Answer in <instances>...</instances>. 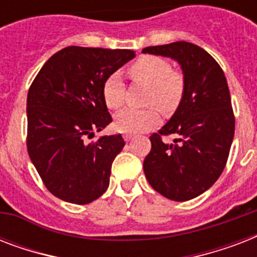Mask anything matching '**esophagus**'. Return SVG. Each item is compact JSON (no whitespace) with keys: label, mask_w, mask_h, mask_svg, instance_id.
Returning <instances> with one entry per match:
<instances>
[{"label":"esophagus","mask_w":257,"mask_h":257,"mask_svg":"<svg viewBox=\"0 0 257 257\" xmlns=\"http://www.w3.org/2000/svg\"><path fill=\"white\" fill-rule=\"evenodd\" d=\"M122 137H124V140H125V141H129V140H131V139H132V137H133V135H128V133H125V135H124V136H122Z\"/></svg>","instance_id":"34e87169"}]
</instances>
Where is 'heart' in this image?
<instances>
[{
    "label": "heart",
    "instance_id": "1",
    "mask_svg": "<svg viewBox=\"0 0 257 257\" xmlns=\"http://www.w3.org/2000/svg\"><path fill=\"white\" fill-rule=\"evenodd\" d=\"M133 80L151 88L147 104L156 105L164 112H171L177 106L184 92V77L172 70L165 58L157 56H143L129 68ZM102 97L109 108L117 109L124 104L125 85L120 73L109 74L102 85ZM160 114L155 108L124 109L114 117V126L118 132L136 135L156 126Z\"/></svg>",
    "mask_w": 257,
    "mask_h": 257
}]
</instances>
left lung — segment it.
<instances>
[{
    "instance_id": "1",
    "label": "left lung",
    "mask_w": 257,
    "mask_h": 257,
    "mask_svg": "<svg viewBox=\"0 0 257 257\" xmlns=\"http://www.w3.org/2000/svg\"><path fill=\"white\" fill-rule=\"evenodd\" d=\"M143 53L179 62L184 92L171 120L151 139L145 177L160 195L187 201L209 189L227 164L235 117L227 78L211 54L187 41L148 46ZM175 134L172 145L163 136Z\"/></svg>"
}]
</instances>
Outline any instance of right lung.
Wrapping results in <instances>:
<instances>
[{"label":"right lung","mask_w":257,"mask_h":257,"mask_svg":"<svg viewBox=\"0 0 257 257\" xmlns=\"http://www.w3.org/2000/svg\"><path fill=\"white\" fill-rule=\"evenodd\" d=\"M129 49L68 46L44 64L28 92V153L52 195L89 204L109 187L121 135L86 139L112 122L102 85L135 58Z\"/></svg>","instance_id":"add662e5"}]
</instances>
